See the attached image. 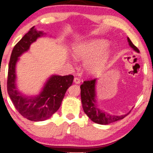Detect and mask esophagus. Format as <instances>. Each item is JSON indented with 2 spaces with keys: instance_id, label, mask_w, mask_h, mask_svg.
Segmentation results:
<instances>
[{
  "instance_id": "obj_1",
  "label": "esophagus",
  "mask_w": 153,
  "mask_h": 153,
  "mask_svg": "<svg viewBox=\"0 0 153 153\" xmlns=\"http://www.w3.org/2000/svg\"><path fill=\"white\" fill-rule=\"evenodd\" d=\"M74 82L75 83H76V84H79V83H81V80L79 78H77V77H75L74 79Z\"/></svg>"
}]
</instances>
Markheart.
<instances>
[{"label": "heart", "instance_id": "1", "mask_svg": "<svg viewBox=\"0 0 153 153\" xmlns=\"http://www.w3.org/2000/svg\"><path fill=\"white\" fill-rule=\"evenodd\" d=\"M108 47V42L102 39L74 43L72 55L75 60L83 61V69L87 74L99 76L105 70L109 58Z\"/></svg>", "mask_w": 153, "mask_h": 153}]
</instances>
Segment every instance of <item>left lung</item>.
Wrapping results in <instances>:
<instances>
[{"instance_id":"obj_1","label":"left lung","mask_w":153,"mask_h":153,"mask_svg":"<svg viewBox=\"0 0 153 153\" xmlns=\"http://www.w3.org/2000/svg\"><path fill=\"white\" fill-rule=\"evenodd\" d=\"M129 45L132 49L139 53V50L133 45L130 39L127 37ZM96 79H91L83 81L81 85V97L83 111L88 116L93 122L100 125H108L116 121L123 119L128 114L123 116H114L104 112L100 109L96 104V91H95Z\"/></svg>"}]
</instances>
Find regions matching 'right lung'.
<instances>
[{"mask_svg":"<svg viewBox=\"0 0 153 153\" xmlns=\"http://www.w3.org/2000/svg\"><path fill=\"white\" fill-rule=\"evenodd\" d=\"M44 33L32 27L30 30L14 46L8 66L7 93L14 107L29 120L43 121L49 118L60 108L67 90L72 84L73 75L49 77L40 94L35 97H26L18 91L16 86V64L19 57L28 51L31 44Z\"/></svg>","mask_w":153,"mask_h":153,"instance_id":"1","label":"right lung"}]
</instances>
